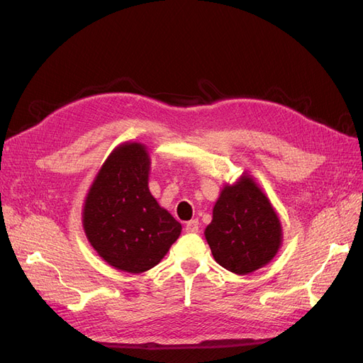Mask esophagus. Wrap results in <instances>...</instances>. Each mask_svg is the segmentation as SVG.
Here are the masks:
<instances>
[{
	"label": "esophagus",
	"mask_w": 363,
	"mask_h": 363,
	"mask_svg": "<svg viewBox=\"0 0 363 363\" xmlns=\"http://www.w3.org/2000/svg\"><path fill=\"white\" fill-rule=\"evenodd\" d=\"M199 228H200L199 219H191L189 223H186V227H184V230L188 233H199Z\"/></svg>",
	"instance_id": "34e87169"
}]
</instances>
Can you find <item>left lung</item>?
<instances>
[{"mask_svg": "<svg viewBox=\"0 0 363 363\" xmlns=\"http://www.w3.org/2000/svg\"><path fill=\"white\" fill-rule=\"evenodd\" d=\"M204 235L215 260L235 274L267 265L281 244L279 218L250 177L225 186Z\"/></svg>", "mask_w": 363, "mask_h": 363, "instance_id": "1", "label": "left lung"}]
</instances>
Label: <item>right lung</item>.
<instances>
[{
    "instance_id": "right-lung-1",
    "label": "right lung",
    "mask_w": 363,
    "mask_h": 363,
    "mask_svg": "<svg viewBox=\"0 0 363 363\" xmlns=\"http://www.w3.org/2000/svg\"><path fill=\"white\" fill-rule=\"evenodd\" d=\"M145 147H118L87 194L83 225L92 247L108 265L139 274L156 267L177 240L182 225L148 189Z\"/></svg>"
}]
</instances>
